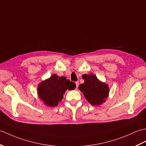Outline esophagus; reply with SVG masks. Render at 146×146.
Returning <instances> with one entry per match:
<instances>
[{
	"label": "esophagus",
	"mask_w": 146,
	"mask_h": 146,
	"mask_svg": "<svg viewBox=\"0 0 146 146\" xmlns=\"http://www.w3.org/2000/svg\"><path fill=\"white\" fill-rule=\"evenodd\" d=\"M75 83H76V88H78V86H79V81H76Z\"/></svg>",
	"instance_id": "obj_1"
}]
</instances>
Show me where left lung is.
<instances>
[{
  "mask_svg": "<svg viewBox=\"0 0 146 146\" xmlns=\"http://www.w3.org/2000/svg\"><path fill=\"white\" fill-rule=\"evenodd\" d=\"M84 83L78 88L91 105H100L106 100L109 95V86L101 82L95 75L92 74H83Z\"/></svg>",
  "mask_w": 146,
  "mask_h": 146,
  "instance_id": "obj_1",
  "label": "left lung"
}]
</instances>
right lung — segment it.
Wrapping results in <instances>:
<instances>
[{
  "label": "right lung",
  "instance_id": "right-lung-1",
  "mask_svg": "<svg viewBox=\"0 0 146 146\" xmlns=\"http://www.w3.org/2000/svg\"><path fill=\"white\" fill-rule=\"evenodd\" d=\"M74 83L66 80L65 76L53 74L48 79L42 81L38 86V97L44 104L50 107L56 106L63 98L65 91L75 89Z\"/></svg>",
  "mask_w": 146,
  "mask_h": 146
}]
</instances>
